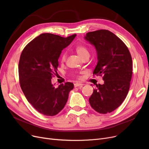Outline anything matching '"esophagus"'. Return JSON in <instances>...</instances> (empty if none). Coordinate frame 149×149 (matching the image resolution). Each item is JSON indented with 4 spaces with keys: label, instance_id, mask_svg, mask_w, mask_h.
<instances>
[{
    "label": "esophagus",
    "instance_id": "obj_1",
    "mask_svg": "<svg viewBox=\"0 0 149 149\" xmlns=\"http://www.w3.org/2000/svg\"><path fill=\"white\" fill-rule=\"evenodd\" d=\"M83 84H81V83H75L74 84V87L76 88V87H80V88H82L83 86Z\"/></svg>",
    "mask_w": 149,
    "mask_h": 149
}]
</instances>
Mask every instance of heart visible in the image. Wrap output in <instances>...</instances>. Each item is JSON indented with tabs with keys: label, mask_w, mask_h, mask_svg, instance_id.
<instances>
[{
	"label": "heart",
	"mask_w": 149,
	"mask_h": 149,
	"mask_svg": "<svg viewBox=\"0 0 149 149\" xmlns=\"http://www.w3.org/2000/svg\"><path fill=\"white\" fill-rule=\"evenodd\" d=\"M75 50L77 52V54L79 55V56L81 58L84 56H85L86 55H89V52L86 48H85L84 46L83 45H77L75 46ZM66 60V54H63L61 56V62H64ZM79 79H80V77H79Z\"/></svg>",
	"instance_id": "heart-1"
}]
</instances>
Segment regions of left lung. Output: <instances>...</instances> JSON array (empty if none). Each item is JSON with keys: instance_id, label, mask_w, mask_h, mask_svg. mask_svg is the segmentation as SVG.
<instances>
[{"instance_id": "1", "label": "left lung", "mask_w": 149, "mask_h": 149, "mask_svg": "<svg viewBox=\"0 0 149 149\" xmlns=\"http://www.w3.org/2000/svg\"><path fill=\"white\" fill-rule=\"evenodd\" d=\"M84 38L95 46L98 63L93 74L103 76V84L89 99L91 107L100 113L118 108L129 92L132 75V59L127 46L116 35L106 29L88 33Z\"/></svg>"}]
</instances>
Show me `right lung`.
<instances>
[{
  "label": "right lung",
  "instance_id": "add662e5",
  "mask_svg": "<svg viewBox=\"0 0 149 149\" xmlns=\"http://www.w3.org/2000/svg\"><path fill=\"white\" fill-rule=\"evenodd\" d=\"M77 35L62 37L42 34L23 49L19 63V82L28 102L40 113L54 116L64 108L74 84L66 82L55 88L51 83L57 73L61 51Z\"/></svg>",
  "mask_w": 149,
  "mask_h": 149
}]
</instances>
